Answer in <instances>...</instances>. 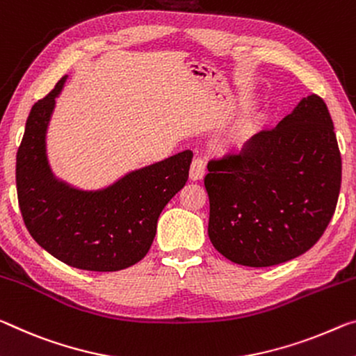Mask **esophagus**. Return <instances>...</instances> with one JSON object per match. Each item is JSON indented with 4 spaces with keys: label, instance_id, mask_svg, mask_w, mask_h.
<instances>
[{
    "label": "esophagus",
    "instance_id": "34e87169",
    "mask_svg": "<svg viewBox=\"0 0 356 356\" xmlns=\"http://www.w3.org/2000/svg\"><path fill=\"white\" fill-rule=\"evenodd\" d=\"M204 172H206V161L201 160V158H195L190 166V179L200 180L202 179V176H204Z\"/></svg>",
    "mask_w": 356,
    "mask_h": 356
}]
</instances>
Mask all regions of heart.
<instances>
[{
    "label": "heart",
    "mask_w": 356,
    "mask_h": 356,
    "mask_svg": "<svg viewBox=\"0 0 356 356\" xmlns=\"http://www.w3.org/2000/svg\"><path fill=\"white\" fill-rule=\"evenodd\" d=\"M253 129H255V120H253V118H245V120H242L239 123V127L234 129V133L231 134V143L236 145L244 143V140L253 133Z\"/></svg>",
    "instance_id": "obj_1"
}]
</instances>
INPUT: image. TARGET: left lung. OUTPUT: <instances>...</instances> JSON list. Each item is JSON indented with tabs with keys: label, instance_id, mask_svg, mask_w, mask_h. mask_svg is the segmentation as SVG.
Wrapping results in <instances>:
<instances>
[{
	"label": "left lung",
	"instance_id": "left-lung-1",
	"mask_svg": "<svg viewBox=\"0 0 356 356\" xmlns=\"http://www.w3.org/2000/svg\"><path fill=\"white\" fill-rule=\"evenodd\" d=\"M209 239L229 261L266 268L307 252L328 227L342 161L331 115L317 95L207 165Z\"/></svg>",
	"mask_w": 356,
	"mask_h": 356
}]
</instances>
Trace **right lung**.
<instances>
[{
	"mask_svg": "<svg viewBox=\"0 0 356 356\" xmlns=\"http://www.w3.org/2000/svg\"><path fill=\"white\" fill-rule=\"evenodd\" d=\"M66 79L26 118L15 165L22 217L31 238L67 266L97 273L125 269L147 255L158 217L187 182L193 152L134 169L104 188L72 187L54 174L46 145L55 99Z\"/></svg>",
	"mask_w": 356,
	"mask_h": 356,
	"instance_id": "add662e5",
	"label": "right lung"
}]
</instances>
